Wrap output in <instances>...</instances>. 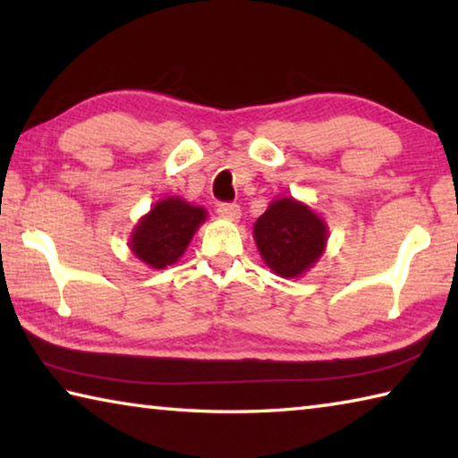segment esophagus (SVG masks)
Here are the masks:
<instances>
[{
	"mask_svg": "<svg viewBox=\"0 0 458 458\" xmlns=\"http://www.w3.org/2000/svg\"><path fill=\"white\" fill-rule=\"evenodd\" d=\"M218 216L224 220L236 222L240 218V208L236 204H220L218 206Z\"/></svg>",
	"mask_w": 458,
	"mask_h": 458,
	"instance_id": "esophagus-1",
	"label": "esophagus"
}]
</instances>
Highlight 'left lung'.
I'll return each instance as SVG.
<instances>
[{
	"mask_svg": "<svg viewBox=\"0 0 458 458\" xmlns=\"http://www.w3.org/2000/svg\"><path fill=\"white\" fill-rule=\"evenodd\" d=\"M254 242L265 265L283 278H299L311 270L327 248L329 228L305 201L276 198L254 222Z\"/></svg>",
	"mask_w": 458,
	"mask_h": 458,
	"instance_id": "left-lung-1",
	"label": "left lung"
}]
</instances>
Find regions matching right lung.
Wrapping results in <instances>:
<instances>
[{"label":"right lung","mask_w":458,"mask_h":458,"mask_svg":"<svg viewBox=\"0 0 458 458\" xmlns=\"http://www.w3.org/2000/svg\"><path fill=\"white\" fill-rule=\"evenodd\" d=\"M206 216L204 208L191 206L183 198L167 196L159 199L131 232V252L155 270L175 265L193 234L206 222Z\"/></svg>","instance_id":"add662e5"}]
</instances>
